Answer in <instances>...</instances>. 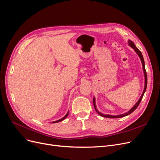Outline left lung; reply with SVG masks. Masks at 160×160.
<instances>
[{"label": "left lung", "instance_id": "1", "mask_svg": "<svg viewBox=\"0 0 160 160\" xmlns=\"http://www.w3.org/2000/svg\"><path fill=\"white\" fill-rule=\"evenodd\" d=\"M128 44L130 47H131L133 49L135 50V52L137 53V55H138V57H139V58L141 59V63H142V69H143V72H144V90H143V92L141 95V96L140 97L139 99L138 100V101L135 103V105L132 107L128 112L124 113V114H120V115H117V116H113V115H109V114H104L101 112H100L99 111H98V110L97 109V107H96V105H95V97H93V106H94V108L96 110V112L98 113L100 116H102V117H105V118H122V117H124V116H126L129 114H130L131 113H132L133 112V111L137 108V107L138 106V105H139V103L141 102L142 97H143V95L146 92V89H147V72H146V70H145V66H144V58H143V56H142V53L139 51V50L138 49V48L136 47V46L135 45V44L132 42L131 40H128Z\"/></svg>", "mask_w": 160, "mask_h": 160}]
</instances>
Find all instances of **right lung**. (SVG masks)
Returning a JSON list of instances; mask_svg holds the SVG:
<instances>
[{
    "instance_id": "obj_1",
    "label": "right lung",
    "mask_w": 160,
    "mask_h": 160,
    "mask_svg": "<svg viewBox=\"0 0 160 160\" xmlns=\"http://www.w3.org/2000/svg\"><path fill=\"white\" fill-rule=\"evenodd\" d=\"M68 111L67 112V113L66 114V115L63 117V118H62L61 119H60V120H57V121H54V122H52V123H58V122H61V121H63V120H65L66 118L68 116Z\"/></svg>"
}]
</instances>
